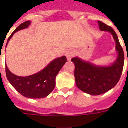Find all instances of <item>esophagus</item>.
<instances>
[{
  "label": "esophagus",
  "instance_id": "esophagus-1",
  "mask_svg": "<svg viewBox=\"0 0 128 128\" xmlns=\"http://www.w3.org/2000/svg\"><path fill=\"white\" fill-rule=\"evenodd\" d=\"M75 50H72V49H70V50H68L66 52V56L67 60H68V61L70 60L75 56Z\"/></svg>",
  "mask_w": 128,
  "mask_h": 128
}]
</instances>
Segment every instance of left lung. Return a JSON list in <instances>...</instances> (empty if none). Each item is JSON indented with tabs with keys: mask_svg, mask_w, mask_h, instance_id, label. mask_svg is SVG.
Listing matches in <instances>:
<instances>
[{
	"mask_svg": "<svg viewBox=\"0 0 128 128\" xmlns=\"http://www.w3.org/2000/svg\"><path fill=\"white\" fill-rule=\"evenodd\" d=\"M101 31L110 32L116 42L117 59L110 66H101L73 58L71 61L75 64V83L82 91L91 95H99L113 88L120 80L124 69V53L114 29L98 21Z\"/></svg>",
	"mask_w": 128,
	"mask_h": 128,
	"instance_id": "8db88e82",
	"label": "left lung"
}]
</instances>
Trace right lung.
Instances as JSON below:
<instances>
[{"instance_id":"obj_1","label":"right lung","mask_w":128,"mask_h":128,"mask_svg":"<svg viewBox=\"0 0 128 128\" xmlns=\"http://www.w3.org/2000/svg\"><path fill=\"white\" fill-rule=\"evenodd\" d=\"M30 24L31 21H26L18 26L9 38L6 46L15 33L26 29ZM66 62L65 56L56 58L41 71L27 77H20L13 74L6 65V75L13 87L24 96L31 99L44 98L53 90L56 86V76Z\"/></svg>"}]
</instances>
